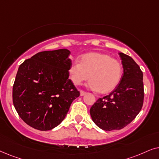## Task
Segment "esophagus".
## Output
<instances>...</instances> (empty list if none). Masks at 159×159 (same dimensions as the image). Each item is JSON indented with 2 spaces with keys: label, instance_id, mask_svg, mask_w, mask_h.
Listing matches in <instances>:
<instances>
[{
  "label": "esophagus",
  "instance_id": "obj_1",
  "mask_svg": "<svg viewBox=\"0 0 159 159\" xmlns=\"http://www.w3.org/2000/svg\"><path fill=\"white\" fill-rule=\"evenodd\" d=\"M86 94V92H84V91H81V92H80V94H81V96H84V95H85Z\"/></svg>",
  "mask_w": 159,
  "mask_h": 159
}]
</instances>
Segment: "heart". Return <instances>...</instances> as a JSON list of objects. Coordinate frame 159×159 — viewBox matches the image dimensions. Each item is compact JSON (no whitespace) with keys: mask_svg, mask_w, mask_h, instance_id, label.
Here are the masks:
<instances>
[{"mask_svg":"<svg viewBox=\"0 0 159 159\" xmlns=\"http://www.w3.org/2000/svg\"><path fill=\"white\" fill-rule=\"evenodd\" d=\"M69 75L75 85H81L89 78V86L100 94L112 92L121 79L123 67L119 60L102 52L83 55L81 61H74L69 67Z\"/></svg>","mask_w":159,"mask_h":159,"instance_id":"b5f03b06","label":"heart"}]
</instances>
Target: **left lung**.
<instances>
[{
	"mask_svg": "<svg viewBox=\"0 0 159 159\" xmlns=\"http://www.w3.org/2000/svg\"><path fill=\"white\" fill-rule=\"evenodd\" d=\"M124 68L120 83L107 96L99 98L91 107L94 124L105 131L121 129L141 111L144 100L143 74L134 60L119 53Z\"/></svg>",
	"mask_w": 159,
	"mask_h": 159,
	"instance_id": "1",
	"label": "left lung"
}]
</instances>
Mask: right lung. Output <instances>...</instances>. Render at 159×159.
Returning a JSON list of instances; mask_svg holds the SVG:
<instances>
[{
  "label": "right lung",
  "instance_id": "1",
  "mask_svg": "<svg viewBox=\"0 0 159 159\" xmlns=\"http://www.w3.org/2000/svg\"><path fill=\"white\" fill-rule=\"evenodd\" d=\"M67 49L37 53L20 65L12 99L16 112L27 125L48 131L64 120L80 92L69 78L72 64Z\"/></svg>",
  "mask_w": 159,
  "mask_h": 159
}]
</instances>
